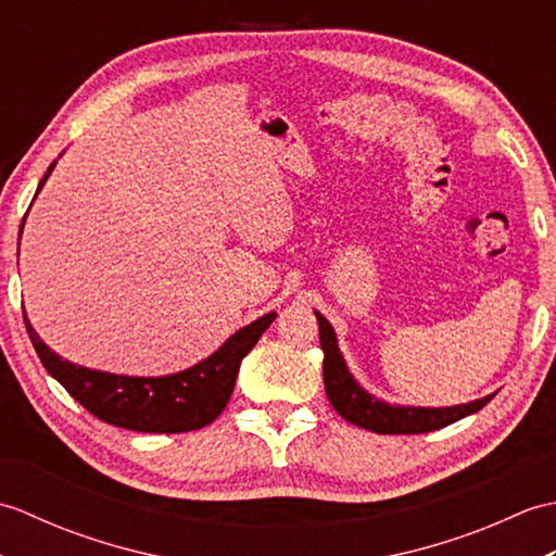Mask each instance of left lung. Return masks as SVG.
Instances as JSON below:
<instances>
[{"label": "left lung", "mask_w": 556, "mask_h": 556, "mask_svg": "<svg viewBox=\"0 0 556 556\" xmlns=\"http://www.w3.org/2000/svg\"><path fill=\"white\" fill-rule=\"evenodd\" d=\"M317 325H320V346L325 353L323 375H325V392L329 404L334 406L341 418L358 425V428L372 430L377 434H420L446 428L470 413L480 410L490 404V396H482L460 406L444 408H420V406H392L387 401L368 394L365 389L353 380L346 368V361L337 346V334L320 313H315Z\"/></svg>", "instance_id": "1"}]
</instances>
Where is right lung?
Here are the masks:
<instances>
[{
  "label": "right lung",
  "instance_id": "add662e5",
  "mask_svg": "<svg viewBox=\"0 0 556 556\" xmlns=\"http://www.w3.org/2000/svg\"><path fill=\"white\" fill-rule=\"evenodd\" d=\"M54 164L56 162H52L42 176L38 193L47 176L52 174ZM23 222H26V217H23ZM275 317L277 313H267L248 327H241L210 358L200 361L193 368L164 377H128L83 368V365L56 356L38 337L26 313H23L28 337L47 372L83 408L104 422L116 425V428L157 434L191 432L215 420L224 406L229 404L241 361L257 344L265 329L275 323Z\"/></svg>",
  "mask_w": 556,
  "mask_h": 556
}]
</instances>
